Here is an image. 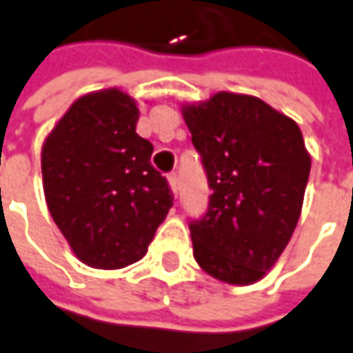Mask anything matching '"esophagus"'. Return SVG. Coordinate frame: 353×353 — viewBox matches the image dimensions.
Here are the masks:
<instances>
[{
	"instance_id": "34e87169",
	"label": "esophagus",
	"mask_w": 353,
	"mask_h": 353,
	"mask_svg": "<svg viewBox=\"0 0 353 353\" xmlns=\"http://www.w3.org/2000/svg\"><path fill=\"white\" fill-rule=\"evenodd\" d=\"M168 183H170V188L174 193H177V188H179V179H177L176 172H172L170 176H168Z\"/></svg>"
}]
</instances>
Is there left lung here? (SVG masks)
<instances>
[{
    "label": "left lung",
    "instance_id": "obj_1",
    "mask_svg": "<svg viewBox=\"0 0 353 353\" xmlns=\"http://www.w3.org/2000/svg\"><path fill=\"white\" fill-rule=\"evenodd\" d=\"M191 142L207 172V213L189 223L193 256L230 285L260 281L301 216L310 156L293 119L254 95L219 92L183 105Z\"/></svg>",
    "mask_w": 353,
    "mask_h": 353
}]
</instances>
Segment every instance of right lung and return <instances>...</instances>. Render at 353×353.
<instances>
[{
	"mask_svg": "<svg viewBox=\"0 0 353 353\" xmlns=\"http://www.w3.org/2000/svg\"><path fill=\"white\" fill-rule=\"evenodd\" d=\"M137 101L111 88L70 105L43 144L48 211L76 258L97 270L139 261L174 205L137 134Z\"/></svg>",
	"mask_w": 353,
	"mask_h": 353,
	"instance_id": "add662e5",
	"label": "right lung"
}]
</instances>
